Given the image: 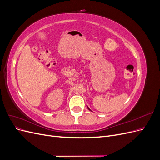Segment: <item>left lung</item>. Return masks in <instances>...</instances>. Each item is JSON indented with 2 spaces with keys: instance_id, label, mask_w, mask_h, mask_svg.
I'll return each mask as SVG.
<instances>
[{
  "instance_id": "8db88e82",
  "label": "left lung",
  "mask_w": 160,
  "mask_h": 160,
  "mask_svg": "<svg viewBox=\"0 0 160 160\" xmlns=\"http://www.w3.org/2000/svg\"><path fill=\"white\" fill-rule=\"evenodd\" d=\"M88 109H89V110H90V111H91V109H89V108H88Z\"/></svg>"
}]
</instances>
